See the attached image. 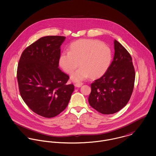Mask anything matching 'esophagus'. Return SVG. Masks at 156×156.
Here are the masks:
<instances>
[{
    "instance_id": "obj_1",
    "label": "esophagus",
    "mask_w": 156,
    "mask_h": 156,
    "mask_svg": "<svg viewBox=\"0 0 156 156\" xmlns=\"http://www.w3.org/2000/svg\"><path fill=\"white\" fill-rule=\"evenodd\" d=\"M82 85H83V83L82 82H77L75 84V87L79 88V87H81L82 86Z\"/></svg>"
}]
</instances>
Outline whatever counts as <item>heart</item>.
Instances as JSON below:
<instances>
[{"mask_svg": "<svg viewBox=\"0 0 156 156\" xmlns=\"http://www.w3.org/2000/svg\"><path fill=\"white\" fill-rule=\"evenodd\" d=\"M111 49L101 41L82 39L71 43L69 51H63L59 59L61 68L70 74L80 64V67L71 76L74 81L99 77L106 73L111 64Z\"/></svg>", "mask_w": 156, "mask_h": 156, "instance_id": "b5f03b06", "label": "heart"}]
</instances>
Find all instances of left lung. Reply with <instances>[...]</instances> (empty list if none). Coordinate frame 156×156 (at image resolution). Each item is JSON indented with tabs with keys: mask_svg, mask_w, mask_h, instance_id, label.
I'll list each match as a JSON object with an SVG mask.
<instances>
[{
	"mask_svg": "<svg viewBox=\"0 0 156 156\" xmlns=\"http://www.w3.org/2000/svg\"><path fill=\"white\" fill-rule=\"evenodd\" d=\"M113 60L106 73L90 85V106L102 114L119 111L129 102L134 88L135 71L128 51L116 40Z\"/></svg>",
	"mask_w": 156,
	"mask_h": 156,
	"instance_id": "obj_1",
	"label": "left lung"
}]
</instances>
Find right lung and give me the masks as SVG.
I'll list each match as a JSON object with an SVG mask.
<instances>
[{"label": "right lung", "mask_w": 156, "mask_h": 156, "mask_svg": "<svg viewBox=\"0 0 156 156\" xmlns=\"http://www.w3.org/2000/svg\"><path fill=\"white\" fill-rule=\"evenodd\" d=\"M62 36H46L26 47L20 58L17 78L21 97L35 113L53 118L67 108L74 87L59 68Z\"/></svg>", "instance_id": "add662e5"}]
</instances>
